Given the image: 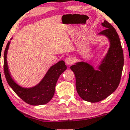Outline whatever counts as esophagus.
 Segmentation results:
<instances>
[{"instance_id":"34e87169","label":"esophagus","mask_w":130,"mask_h":130,"mask_svg":"<svg viewBox=\"0 0 130 130\" xmlns=\"http://www.w3.org/2000/svg\"><path fill=\"white\" fill-rule=\"evenodd\" d=\"M73 62H74L73 60V58H72L71 57H67L66 58V59H65V63H66L67 65H72Z\"/></svg>"}]
</instances>
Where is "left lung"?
I'll return each instance as SVG.
<instances>
[{
    "mask_svg": "<svg viewBox=\"0 0 130 130\" xmlns=\"http://www.w3.org/2000/svg\"><path fill=\"white\" fill-rule=\"evenodd\" d=\"M101 25L105 29L98 36L106 37L110 45L97 69L83 61L70 67L76 78L78 95L82 99L90 102L102 101L116 90L120 82L124 64L123 49L116 30L106 20Z\"/></svg>",
    "mask_w": 130,
    "mask_h": 130,
    "instance_id": "1",
    "label": "left lung"
}]
</instances>
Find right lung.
Wrapping results in <instances>:
<instances>
[{
  "instance_id": "add662e5",
  "label": "right lung",
  "mask_w": 130,
  "mask_h": 130,
  "mask_svg": "<svg viewBox=\"0 0 130 130\" xmlns=\"http://www.w3.org/2000/svg\"><path fill=\"white\" fill-rule=\"evenodd\" d=\"M13 39L12 38L10 41ZM10 41H8L4 55V69L5 78L8 85L23 101L28 104L41 105L47 104L53 98L55 86L58 78L67 66L63 60H60L51 66L42 79L35 86L25 88L15 82L11 75L7 63V52Z\"/></svg>"
}]
</instances>
